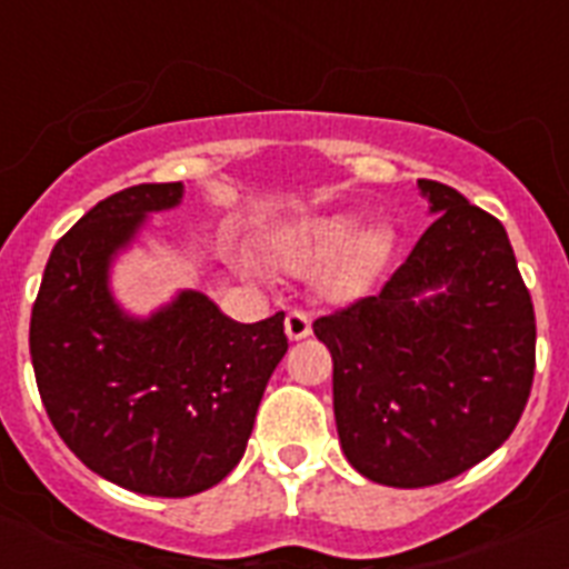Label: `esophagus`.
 Here are the masks:
<instances>
[{
  "label": "esophagus",
  "instance_id": "esophagus-1",
  "mask_svg": "<svg viewBox=\"0 0 569 569\" xmlns=\"http://www.w3.org/2000/svg\"><path fill=\"white\" fill-rule=\"evenodd\" d=\"M310 330H312V321L303 310H292L289 316H286V337L292 339V342L310 337Z\"/></svg>",
  "mask_w": 569,
  "mask_h": 569
}]
</instances>
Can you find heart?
Wrapping results in <instances>:
<instances>
[{"instance_id": "heart-1", "label": "heart", "mask_w": 569, "mask_h": 569, "mask_svg": "<svg viewBox=\"0 0 569 569\" xmlns=\"http://www.w3.org/2000/svg\"><path fill=\"white\" fill-rule=\"evenodd\" d=\"M387 250V232L378 227L363 230V214L351 209L301 218L277 239V253L295 271H310L331 259L321 271V292L333 301L363 295L378 277Z\"/></svg>"}]
</instances>
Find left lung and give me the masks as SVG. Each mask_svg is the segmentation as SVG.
<instances>
[{
  "instance_id": "8db88e82",
  "label": "left lung",
  "mask_w": 569,
  "mask_h": 569,
  "mask_svg": "<svg viewBox=\"0 0 569 569\" xmlns=\"http://www.w3.org/2000/svg\"><path fill=\"white\" fill-rule=\"evenodd\" d=\"M433 223L372 298L316 319L333 357L348 463L375 485L431 487L493 455L535 378V307L508 232L433 180Z\"/></svg>"
}]
</instances>
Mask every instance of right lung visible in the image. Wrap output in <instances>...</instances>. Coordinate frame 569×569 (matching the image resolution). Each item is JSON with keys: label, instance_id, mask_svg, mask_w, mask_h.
<instances>
[{"label": "right lung", "instance_id": "1", "mask_svg": "<svg viewBox=\"0 0 569 569\" xmlns=\"http://www.w3.org/2000/svg\"><path fill=\"white\" fill-rule=\"evenodd\" d=\"M182 194V182H144L82 214L49 253L29 328L40 398L67 449L111 485L164 499L236 469L289 348L283 312L241 325L197 289L150 316L120 307L114 259Z\"/></svg>", "mask_w": 569, "mask_h": 569}]
</instances>
